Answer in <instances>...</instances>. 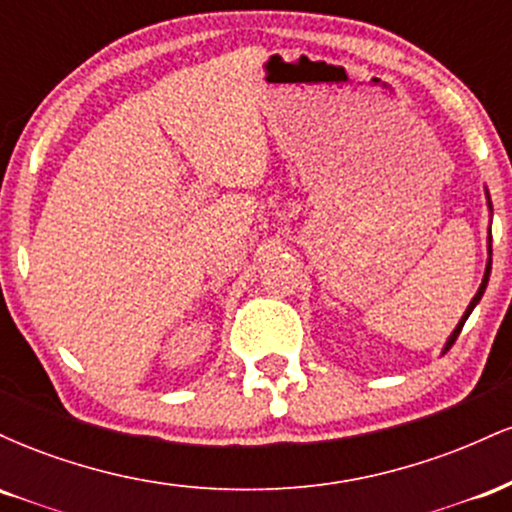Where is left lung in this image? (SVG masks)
I'll use <instances>...</instances> for the list:
<instances>
[{"instance_id": "1", "label": "left lung", "mask_w": 512, "mask_h": 512, "mask_svg": "<svg viewBox=\"0 0 512 512\" xmlns=\"http://www.w3.org/2000/svg\"><path fill=\"white\" fill-rule=\"evenodd\" d=\"M484 195H486V207H489V216H493V204H491V195H489V190H486L484 187ZM486 252H489V257H486V269H484V279H481V284H479V289H477V293H474V298L472 301H469V305H467V310H464L462 313V317H460V322H457L455 325V330L450 332V337L445 339V344H443V351H440V354H445V351L450 349L452 344H455V339H457V334L462 332V327H464V322H467V317L472 315V310L477 308L479 305V301H481V296H484V291H486V286H489V276H491V223H489V240H486Z\"/></svg>"}]
</instances>
